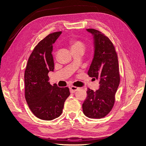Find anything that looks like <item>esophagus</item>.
Here are the masks:
<instances>
[{
	"label": "esophagus",
	"mask_w": 146,
	"mask_h": 146,
	"mask_svg": "<svg viewBox=\"0 0 146 146\" xmlns=\"http://www.w3.org/2000/svg\"><path fill=\"white\" fill-rule=\"evenodd\" d=\"M79 88H78V87L74 86H70V92H71V93H73V92H75L76 91H77V90H79Z\"/></svg>",
	"instance_id": "1"
}]
</instances>
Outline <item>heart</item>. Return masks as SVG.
Returning <instances> with one entry per match:
<instances>
[{"instance_id":"obj_1","label":"heart","mask_w":146,"mask_h":146,"mask_svg":"<svg viewBox=\"0 0 146 146\" xmlns=\"http://www.w3.org/2000/svg\"><path fill=\"white\" fill-rule=\"evenodd\" d=\"M86 44L85 42L80 40V39H74L70 42V47L71 48L72 52H76V51H82L84 52L86 48ZM58 52H56L55 57H56L58 55Z\"/></svg>"}]
</instances>
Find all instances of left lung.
Segmentation results:
<instances>
[{"label":"left lung","instance_id":"1","mask_svg":"<svg viewBox=\"0 0 146 146\" xmlns=\"http://www.w3.org/2000/svg\"><path fill=\"white\" fill-rule=\"evenodd\" d=\"M94 35L95 52L88 75L100 80V88L95 92L88 88L83 111L89 118L100 119L111 111L115 94L120 83L117 54L108 36L100 31L88 29ZM95 79V78H94Z\"/></svg>","mask_w":146,"mask_h":146}]
</instances>
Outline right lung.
<instances>
[{
    "label": "right lung",
    "mask_w": 146,
    "mask_h": 146,
    "mask_svg": "<svg viewBox=\"0 0 146 146\" xmlns=\"http://www.w3.org/2000/svg\"><path fill=\"white\" fill-rule=\"evenodd\" d=\"M61 33V31L50 33L38 42L25 70V100L34 115L42 120L51 121L59 117L70 95L68 87L59 88L48 82V73L54 69L53 44Z\"/></svg>",
    "instance_id": "obj_1"
}]
</instances>
